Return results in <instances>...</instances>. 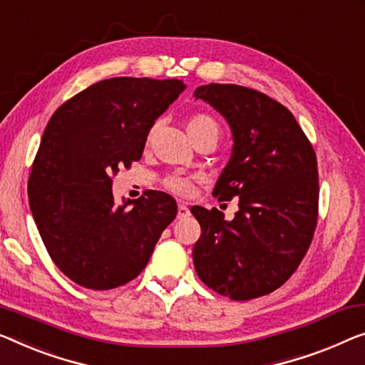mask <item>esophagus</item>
<instances>
[{
  "instance_id": "obj_1",
  "label": "esophagus",
  "mask_w": 365,
  "mask_h": 365,
  "mask_svg": "<svg viewBox=\"0 0 365 365\" xmlns=\"http://www.w3.org/2000/svg\"><path fill=\"white\" fill-rule=\"evenodd\" d=\"M187 216H190V210H188V206L185 205V203H180V205H178V213H177V217H187Z\"/></svg>"
}]
</instances>
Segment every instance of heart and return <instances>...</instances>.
<instances>
[{"label": "heart", "instance_id": "b5f03b06", "mask_svg": "<svg viewBox=\"0 0 365 365\" xmlns=\"http://www.w3.org/2000/svg\"><path fill=\"white\" fill-rule=\"evenodd\" d=\"M187 129L193 140L200 138V135L208 134V133H216L220 135V126H217V123L210 116V114H203V113L193 114V116L187 121ZM164 185L170 190V192L180 195V197H188V195L193 192V180L190 177H182V175L167 177L164 180Z\"/></svg>", "mask_w": 365, "mask_h": 365}]
</instances>
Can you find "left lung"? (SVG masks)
I'll return each mask as SVG.
<instances>
[{"mask_svg": "<svg viewBox=\"0 0 365 365\" xmlns=\"http://www.w3.org/2000/svg\"><path fill=\"white\" fill-rule=\"evenodd\" d=\"M232 130V154L216 182L217 201L239 200L232 221L192 206L201 226L193 246L200 280L231 300H252L290 279L318 221V168L312 143L279 101L239 85L198 86Z\"/></svg>", "mask_w": 365, "mask_h": 365, "instance_id": "8db88e82", "label": "left lung"}]
</instances>
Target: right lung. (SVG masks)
I'll return each instance as SVG.
<instances>
[{"label": "right lung", "instance_id": "1", "mask_svg": "<svg viewBox=\"0 0 365 365\" xmlns=\"http://www.w3.org/2000/svg\"><path fill=\"white\" fill-rule=\"evenodd\" d=\"M185 90L182 80L116 77L70 98L52 114L27 182L32 216L62 274L111 290L148 265L175 220L170 195L116 205L113 177L143 157L150 128Z\"/></svg>", "mask_w": 365, "mask_h": 365}]
</instances>
